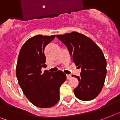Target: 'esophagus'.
<instances>
[{
	"mask_svg": "<svg viewBox=\"0 0 120 120\" xmlns=\"http://www.w3.org/2000/svg\"><path fill=\"white\" fill-rule=\"evenodd\" d=\"M66 77H67V79H70L71 78V75H66Z\"/></svg>",
	"mask_w": 120,
	"mask_h": 120,
	"instance_id": "1",
	"label": "esophagus"
}]
</instances>
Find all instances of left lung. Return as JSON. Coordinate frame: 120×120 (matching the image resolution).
Masks as SVG:
<instances>
[{
    "instance_id": "left-lung-1",
    "label": "left lung",
    "mask_w": 120,
    "mask_h": 120,
    "mask_svg": "<svg viewBox=\"0 0 120 120\" xmlns=\"http://www.w3.org/2000/svg\"><path fill=\"white\" fill-rule=\"evenodd\" d=\"M68 48L72 61L81 68L74 94L82 101H91L98 96L104 84L107 62L101 48L86 35L77 32L57 35Z\"/></svg>"
}]
</instances>
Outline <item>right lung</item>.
I'll return each mask as SVG.
<instances>
[{"label":"right lung","instance_id":"obj_1","mask_svg":"<svg viewBox=\"0 0 120 120\" xmlns=\"http://www.w3.org/2000/svg\"><path fill=\"white\" fill-rule=\"evenodd\" d=\"M55 35H37L24 43L19 53L16 68L18 83L24 94L35 106L49 108L59 100V88L66 80L61 71L50 72L41 68L45 66L44 49Z\"/></svg>","mask_w":120,"mask_h":120}]
</instances>
